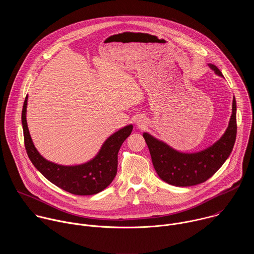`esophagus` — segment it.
Listing matches in <instances>:
<instances>
[{"mask_svg": "<svg viewBox=\"0 0 254 254\" xmlns=\"http://www.w3.org/2000/svg\"><path fill=\"white\" fill-rule=\"evenodd\" d=\"M135 125H136L137 127H144V126L147 125V121H146V119H144V118L139 117V118L136 119Z\"/></svg>", "mask_w": 254, "mask_h": 254, "instance_id": "1", "label": "esophagus"}]
</instances>
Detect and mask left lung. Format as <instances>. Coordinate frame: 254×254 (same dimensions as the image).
Returning <instances> with one entry per match:
<instances>
[{
	"mask_svg": "<svg viewBox=\"0 0 254 254\" xmlns=\"http://www.w3.org/2000/svg\"><path fill=\"white\" fill-rule=\"evenodd\" d=\"M209 66L216 74L223 76L215 65ZM236 131V101L233 98L232 115L226 131L219 140L204 151L194 154L180 153L147 132H143L142 136L159 177L170 185L188 187L205 182L220 169L232 152Z\"/></svg>",
	"mask_w": 254,
	"mask_h": 254,
	"instance_id": "left-lung-1",
	"label": "left lung"
}]
</instances>
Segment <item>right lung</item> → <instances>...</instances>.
I'll use <instances>...</instances> for the list:
<instances>
[{
	"mask_svg": "<svg viewBox=\"0 0 254 254\" xmlns=\"http://www.w3.org/2000/svg\"><path fill=\"white\" fill-rule=\"evenodd\" d=\"M27 99L28 96L22 111L24 142L28 157L35 168L55 186L71 194L94 195L104 190L117 175L118 154L123 142L131 133L132 126H127L108 137L91 161L77 166H61L47 161L36 150L26 121Z\"/></svg>",
	"mask_w": 254,
	"mask_h": 254,
	"instance_id": "obj_1",
	"label": "right lung"
}]
</instances>
